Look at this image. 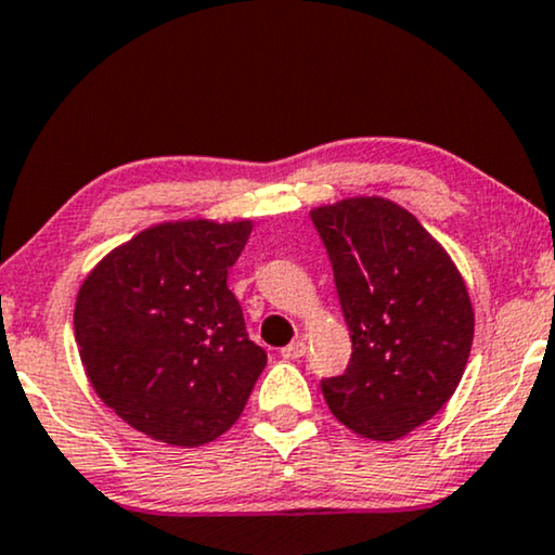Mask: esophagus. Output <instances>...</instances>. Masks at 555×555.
<instances>
[{
    "mask_svg": "<svg viewBox=\"0 0 555 555\" xmlns=\"http://www.w3.org/2000/svg\"><path fill=\"white\" fill-rule=\"evenodd\" d=\"M305 350H307L305 340H292L289 346L282 348V356L286 361H294V359H301V356H305Z\"/></svg>",
    "mask_w": 555,
    "mask_h": 555,
    "instance_id": "esophagus-1",
    "label": "esophagus"
}]
</instances>
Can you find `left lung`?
<instances>
[{
  "label": "left lung",
  "instance_id": "obj_1",
  "mask_svg": "<svg viewBox=\"0 0 555 555\" xmlns=\"http://www.w3.org/2000/svg\"><path fill=\"white\" fill-rule=\"evenodd\" d=\"M333 263L353 353L322 378L340 425L399 440L453 397L474 343V307L446 248L417 217L384 196L310 209Z\"/></svg>",
  "mask_w": 555,
  "mask_h": 555
}]
</instances>
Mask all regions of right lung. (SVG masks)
<instances>
[{
    "label": "right lung",
    "instance_id": "right-lung-1",
    "mask_svg": "<svg viewBox=\"0 0 555 555\" xmlns=\"http://www.w3.org/2000/svg\"><path fill=\"white\" fill-rule=\"evenodd\" d=\"M254 220H168L87 273L74 333L91 389L158 443L196 448L235 425L266 366L228 271Z\"/></svg>",
    "mask_w": 555,
    "mask_h": 555
}]
</instances>
